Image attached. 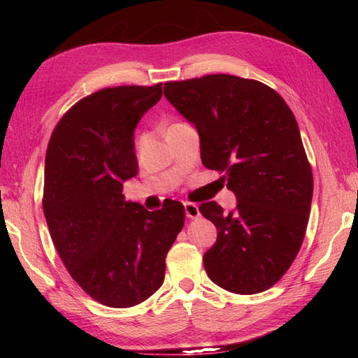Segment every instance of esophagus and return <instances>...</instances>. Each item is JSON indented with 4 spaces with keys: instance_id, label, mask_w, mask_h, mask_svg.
I'll use <instances>...</instances> for the list:
<instances>
[{
    "instance_id": "1",
    "label": "esophagus",
    "mask_w": 358,
    "mask_h": 358,
    "mask_svg": "<svg viewBox=\"0 0 358 358\" xmlns=\"http://www.w3.org/2000/svg\"><path fill=\"white\" fill-rule=\"evenodd\" d=\"M185 213L186 216L189 217V220H196V217L201 216V211H199V207L196 203L192 202H186L185 203Z\"/></svg>"
}]
</instances>
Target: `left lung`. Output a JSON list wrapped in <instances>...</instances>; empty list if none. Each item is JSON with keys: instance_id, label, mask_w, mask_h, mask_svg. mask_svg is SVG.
I'll list each match as a JSON object with an SVG mask.
<instances>
[{"instance_id": "left-lung-1", "label": "left lung", "mask_w": 358, "mask_h": 358, "mask_svg": "<svg viewBox=\"0 0 358 358\" xmlns=\"http://www.w3.org/2000/svg\"><path fill=\"white\" fill-rule=\"evenodd\" d=\"M164 94L196 126L203 166L237 197L229 213L199 207L217 230L205 271L229 292H264L292 265L310 220L313 172L292 110L265 83L229 74L167 82Z\"/></svg>"}]
</instances>
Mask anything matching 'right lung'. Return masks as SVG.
<instances>
[{"label": "right lung", "instance_id": "obj_1", "mask_svg": "<svg viewBox=\"0 0 358 358\" xmlns=\"http://www.w3.org/2000/svg\"><path fill=\"white\" fill-rule=\"evenodd\" d=\"M161 96L162 83L99 90L48 141L42 207L52 241L72 280L110 308L136 306L162 286L185 224L181 202L148 211L123 196V181L137 175L134 129Z\"/></svg>", "mask_w": 358, "mask_h": 358}]
</instances>
